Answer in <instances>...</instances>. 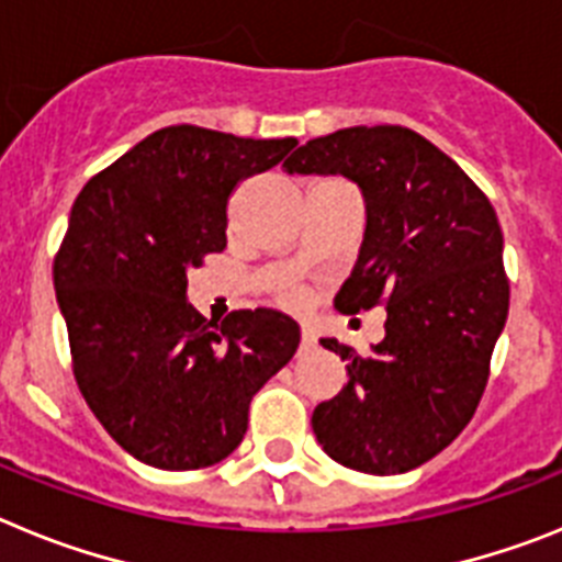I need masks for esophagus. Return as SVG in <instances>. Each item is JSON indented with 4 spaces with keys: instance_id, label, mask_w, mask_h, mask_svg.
Here are the masks:
<instances>
[{
    "instance_id": "obj_1",
    "label": "esophagus",
    "mask_w": 562,
    "mask_h": 562,
    "mask_svg": "<svg viewBox=\"0 0 562 562\" xmlns=\"http://www.w3.org/2000/svg\"><path fill=\"white\" fill-rule=\"evenodd\" d=\"M301 340H304L306 349H310V346H315V342H317L315 329H312V326H304V329H301Z\"/></svg>"
}]
</instances>
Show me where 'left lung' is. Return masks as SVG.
Segmentation results:
<instances>
[{
    "label": "left lung",
    "mask_w": 562,
    "mask_h": 562,
    "mask_svg": "<svg viewBox=\"0 0 562 562\" xmlns=\"http://www.w3.org/2000/svg\"><path fill=\"white\" fill-rule=\"evenodd\" d=\"M284 168L360 188L366 233L335 306L389 310L371 355L321 340L349 382L312 414L317 445L349 470L408 473L448 448L484 394L509 312L498 216L448 154L402 126L315 137Z\"/></svg>",
    "instance_id": "1"
}]
</instances>
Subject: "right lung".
<instances>
[{"instance_id":"add662e5","label":"right lung","mask_w":562,"mask_h":562,"mask_svg":"<svg viewBox=\"0 0 562 562\" xmlns=\"http://www.w3.org/2000/svg\"><path fill=\"white\" fill-rule=\"evenodd\" d=\"M295 146L168 126L78 193L53 265L72 371L106 434L143 464L227 459L256 391L295 355L301 329L284 312L213 324L188 304V270L227 245L231 193Z\"/></svg>"}]
</instances>
